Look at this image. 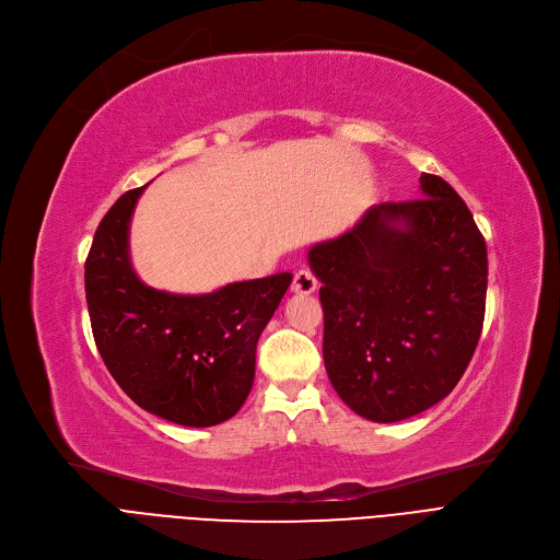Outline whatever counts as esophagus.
<instances>
[{"instance_id": "esophagus-1", "label": "esophagus", "mask_w": 560, "mask_h": 560, "mask_svg": "<svg viewBox=\"0 0 560 560\" xmlns=\"http://www.w3.org/2000/svg\"><path fill=\"white\" fill-rule=\"evenodd\" d=\"M316 287H318V282H316V278H314V273H312L310 269L295 271L293 284H291V289H293L295 293H314Z\"/></svg>"}]
</instances>
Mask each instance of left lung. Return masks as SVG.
<instances>
[{"label":"left lung","mask_w":560,"mask_h":560,"mask_svg":"<svg viewBox=\"0 0 560 560\" xmlns=\"http://www.w3.org/2000/svg\"><path fill=\"white\" fill-rule=\"evenodd\" d=\"M420 189V199L373 206L307 253L320 280L327 377L373 422L441 402L481 337L486 242L443 178L422 174Z\"/></svg>","instance_id":"obj_1"}]
</instances>
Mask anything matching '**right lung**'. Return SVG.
<instances>
[{"label":"right lung","mask_w":560,"mask_h":560,"mask_svg":"<svg viewBox=\"0 0 560 560\" xmlns=\"http://www.w3.org/2000/svg\"><path fill=\"white\" fill-rule=\"evenodd\" d=\"M144 187L121 194L98 223L85 259L94 343L126 396L170 422L210 427L233 418L255 377L257 339L291 273L180 295L144 284L128 230Z\"/></svg>","instance_id":"right-lung-1"}]
</instances>
